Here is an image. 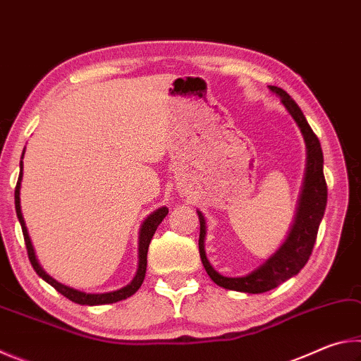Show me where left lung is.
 <instances>
[{
	"label": "left lung",
	"mask_w": 361,
	"mask_h": 361,
	"mask_svg": "<svg viewBox=\"0 0 361 361\" xmlns=\"http://www.w3.org/2000/svg\"><path fill=\"white\" fill-rule=\"evenodd\" d=\"M269 90L272 94L280 97V102L285 106L286 111L301 130L305 143V152H307V161H305V173L299 194L296 215L293 219L288 235L285 242L272 253L269 258L262 262L247 276L242 277H226L216 272L210 261L207 259L205 255V234L207 226L204 213L197 210L199 221H200V235H199V253L202 264L205 267L209 277L218 286H223L226 290H234L242 293H264L272 288H276L280 283L286 282L293 276L301 271L309 261V256L312 255V248L317 239V232L323 218V213L326 209V197L328 189L326 181L323 176V152L319 138L310 129V126L305 121L301 108L291 97L285 92L283 89L276 87V85H269Z\"/></svg>",
	"instance_id": "8db88e82"
}]
</instances>
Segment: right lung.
<instances>
[{"label":"right lung","mask_w":361,"mask_h":361,"mask_svg":"<svg viewBox=\"0 0 361 361\" xmlns=\"http://www.w3.org/2000/svg\"><path fill=\"white\" fill-rule=\"evenodd\" d=\"M23 154H25V149L22 152V159ZM22 176H23V162L20 161V173H19V181H17V186H16V192H14V197H16V213H17V218H19V223L22 226V232H23V239H25V245H27V252H28V258L30 262H32L33 269L36 271V274L47 282L51 286H54L59 293H62L65 298H68L70 301L76 302V304H81V305H102V304H113V302H118L122 301V299H127L129 296H132L133 293H137V290L142 286L143 280H145V274H146V256H148V247H149V242L152 239V235H154V232L157 229V226L162 223V219L167 216L169 209L167 207H159L157 210H154L151 213L148 218H145V221L140 226V234H138V269H137V274L135 277L132 279V282L129 285L122 286V288L116 290V291H109V293H85L81 290H76V288H71L68 285H63L57 282L56 279H52L49 274L44 271V269L41 267L38 258H36V253H35V248H33V243L32 239H30L28 235V229L25 226V219H23L22 215V209H20V181H22Z\"/></svg>","instance_id":"obj_1"}]
</instances>
